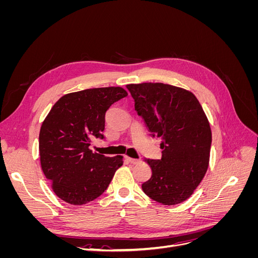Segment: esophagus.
<instances>
[{
  "mask_svg": "<svg viewBox=\"0 0 258 258\" xmlns=\"http://www.w3.org/2000/svg\"><path fill=\"white\" fill-rule=\"evenodd\" d=\"M124 158H126V160L130 163H134V165H136V163H139L140 162V159H135V158H131V157H128V156H124Z\"/></svg>",
  "mask_w": 258,
  "mask_h": 258,
  "instance_id": "esophagus-1",
  "label": "esophagus"
}]
</instances>
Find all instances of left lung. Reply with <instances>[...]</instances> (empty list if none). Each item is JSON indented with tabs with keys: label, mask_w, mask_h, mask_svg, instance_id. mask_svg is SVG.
<instances>
[{
	"label": "left lung",
	"mask_w": 258,
	"mask_h": 258,
	"mask_svg": "<svg viewBox=\"0 0 258 258\" xmlns=\"http://www.w3.org/2000/svg\"><path fill=\"white\" fill-rule=\"evenodd\" d=\"M138 114L161 140V159H146L151 178L142 184L148 197L174 206L188 199L205 177L212 132L208 117L189 90L163 83L129 84Z\"/></svg>",
	"instance_id": "1"
}]
</instances>
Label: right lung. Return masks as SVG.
I'll return each mask as SVG.
<instances>
[{
    "mask_svg": "<svg viewBox=\"0 0 258 258\" xmlns=\"http://www.w3.org/2000/svg\"><path fill=\"white\" fill-rule=\"evenodd\" d=\"M128 96L121 87L85 89L62 96L42 122L38 138L41 168L52 191L63 201L82 206L102 195L120 155L105 157L91 152V138L103 139L105 112Z\"/></svg>",
    "mask_w": 258,
    "mask_h": 258,
    "instance_id": "add662e5",
    "label": "right lung"
}]
</instances>
